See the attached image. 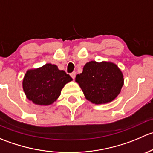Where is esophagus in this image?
Returning a JSON list of instances; mask_svg holds the SVG:
<instances>
[{"instance_id": "obj_1", "label": "esophagus", "mask_w": 153, "mask_h": 153, "mask_svg": "<svg viewBox=\"0 0 153 153\" xmlns=\"http://www.w3.org/2000/svg\"><path fill=\"white\" fill-rule=\"evenodd\" d=\"M75 75H76V73H75V72H72V73L70 74V75H71V77H72V79H75Z\"/></svg>"}]
</instances>
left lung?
Instances as JSON below:
<instances>
[{"label":"left lung","mask_w":153,"mask_h":153,"mask_svg":"<svg viewBox=\"0 0 153 153\" xmlns=\"http://www.w3.org/2000/svg\"><path fill=\"white\" fill-rule=\"evenodd\" d=\"M124 81L118 66L107 61L86 63L82 73L75 78L85 98L95 104H107L115 100L121 92Z\"/></svg>","instance_id":"left-lung-1"}]
</instances>
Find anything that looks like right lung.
<instances>
[{"label":"right lung","instance_id":"add662e5","mask_svg":"<svg viewBox=\"0 0 153 153\" xmlns=\"http://www.w3.org/2000/svg\"><path fill=\"white\" fill-rule=\"evenodd\" d=\"M72 81L69 75L55 64H47L27 71L23 89L29 101L40 106H48L57 101L64 86Z\"/></svg>","mask_w":153,"mask_h":153}]
</instances>
